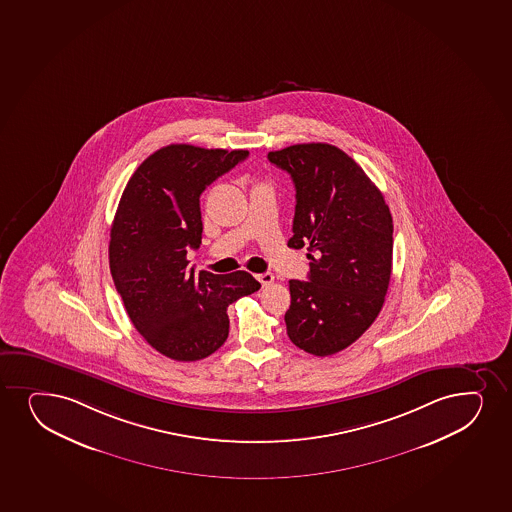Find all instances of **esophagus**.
<instances>
[{"mask_svg":"<svg viewBox=\"0 0 512 512\" xmlns=\"http://www.w3.org/2000/svg\"><path fill=\"white\" fill-rule=\"evenodd\" d=\"M256 278H258L259 283L263 285V287H268V285H271V283L275 282V277H273V273H259V275H256Z\"/></svg>","mask_w":512,"mask_h":512,"instance_id":"34e87169","label":"esophagus"}]
</instances>
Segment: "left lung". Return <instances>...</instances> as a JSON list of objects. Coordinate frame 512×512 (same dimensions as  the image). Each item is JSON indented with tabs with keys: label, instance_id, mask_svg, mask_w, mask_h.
<instances>
[{
	"label": "left lung",
	"instance_id": "1",
	"mask_svg": "<svg viewBox=\"0 0 512 512\" xmlns=\"http://www.w3.org/2000/svg\"><path fill=\"white\" fill-rule=\"evenodd\" d=\"M295 186L294 235L309 244V280H290L287 335L295 347L328 357L376 321L393 265V218L381 191L352 157L328 143L268 153Z\"/></svg>",
	"mask_w": 512,
	"mask_h": 512
}]
</instances>
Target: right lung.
Listing matches in <instances>:
<instances>
[{
    "instance_id": "add662e5",
    "label": "right lung",
    "mask_w": 512,
    "mask_h": 512,
    "mask_svg": "<svg viewBox=\"0 0 512 512\" xmlns=\"http://www.w3.org/2000/svg\"><path fill=\"white\" fill-rule=\"evenodd\" d=\"M247 155L167 145L141 162L119 201L109 242L112 280L140 335L177 362L205 359L222 347L227 307L261 288L247 271L196 277L186 259L201 244V193Z\"/></svg>"
}]
</instances>
